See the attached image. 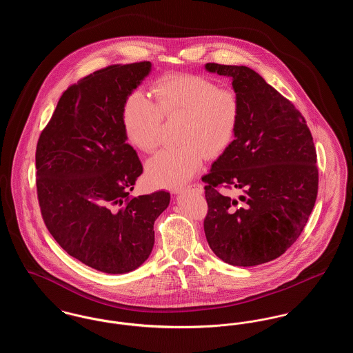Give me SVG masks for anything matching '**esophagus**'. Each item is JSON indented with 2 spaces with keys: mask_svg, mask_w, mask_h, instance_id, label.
<instances>
[{
  "mask_svg": "<svg viewBox=\"0 0 353 353\" xmlns=\"http://www.w3.org/2000/svg\"><path fill=\"white\" fill-rule=\"evenodd\" d=\"M183 190H186V192H193V193H196V194H202V193H203V186H202L201 184L189 185V186H186L185 189L174 190V193H181Z\"/></svg>",
  "mask_w": 353,
  "mask_h": 353,
  "instance_id": "obj_1",
  "label": "esophagus"
}]
</instances>
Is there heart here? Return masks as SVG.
I'll use <instances>...</instances> for the list:
<instances>
[{"label":"heart","mask_w":353,"mask_h":353,"mask_svg":"<svg viewBox=\"0 0 353 353\" xmlns=\"http://www.w3.org/2000/svg\"><path fill=\"white\" fill-rule=\"evenodd\" d=\"M156 101L134 90L123 105L127 140L140 151L160 144L163 117H184L179 141L183 145L157 152L145 165L152 184L180 188L202 168L206 157L214 159L234 140L241 120V101L233 88L194 74H169L154 88Z\"/></svg>","instance_id":"obj_1"}]
</instances>
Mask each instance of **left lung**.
Returning a JSON list of instances; mask_svg holds the SVG:
<instances>
[{"label":"left lung","mask_w":353,"mask_h":353,"mask_svg":"<svg viewBox=\"0 0 353 353\" xmlns=\"http://www.w3.org/2000/svg\"><path fill=\"white\" fill-rule=\"evenodd\" d=\"M233 79L241 120L230 147L202 177L203 230L213 252L233 266L270 262L302 234L318 196L316 150L295 105L246 66L206 63ZM238 188L240 201L220 192Z\"/></svg>","instance_id":"1"}]
</instances>
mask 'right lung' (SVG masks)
Masks as SVG:
<instances>
[{"mask_svg":"<svg viewBox=\"0 0 353 353\" xmlns=\"http://www.w3.org/2000/svg\"><path fill=\"white\" fill-rule=\"evenodd\" d=\"M150 71L147 61L111 65L71 84L37 143V194L48 230L71 256L108 274L148 259L153 223L170 200L164 190L130 196L143 165L125 143L121 114Z\"/></svg>","mask_w":353,"mask_h":353,"instance_id":"add662e5","label":"right lung"}]
</instances>
